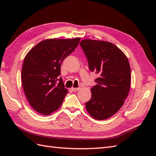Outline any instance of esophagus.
<instances>
[{
  "label": "esophagus",
  "mask_w": 156,
  "mask_h": 156,
  "mask_svg": "<svg viewBox=\"0 0 156 156\" xmlns=\"http://www.w3.org/2000/svg\"><path fill=\"white\" fill-rule=\"evenodd\" d=\"M79 89H80V88H74V87H72L71 88V90L73 91V92H76V91H78Z\"/></svg>",
  "instance_id": "obj_1"
}]
</instances>
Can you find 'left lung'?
<instances>
[{"label": "left lung", "instance_id": "obj_1", "mask_svg": "<svg viewBox=\"0 0 156 156\" xmlns=\"http://www.w3.org/2000/svg\"><path fill=\"white\" fill-rule=\"evenodd\" d=\"M91 72L98 74L97 85L91 88L86 109L98 120L114 115L124 105L130 87V67L128 58L110 42L84 39L80 43Z\"/></svg>", "mask_w": 156, "mask_h": 156}]
</instances>
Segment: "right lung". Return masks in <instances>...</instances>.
<instances>
[{"mask_svg": "<svg viewBox=\"0 0 156 156\" xmlns=\"http://www.w3.org/2000/svg\"><path fill=\"white\" fill-rule=\"evenodd\" d=\"M80 41V38L46 39L24 58L21 69L23 91L30 105L39 114L49 115L62 105L68 90L62 78L59 79L61 65Z\"/></svg>", "mask_w": 156, "mask_h": 156, "instance_id": "1", "label": "right lung"}]
</instances>
